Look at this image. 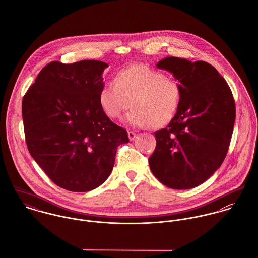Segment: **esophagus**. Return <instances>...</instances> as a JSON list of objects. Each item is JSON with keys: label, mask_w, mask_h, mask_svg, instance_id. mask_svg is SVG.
I'll use <instances>...</instances> for the list:
<instances>
[{"label": "esophagus", "mask_w": 258, "mask_h": 258, "mask_svg": "<svg viewBox=\"0 0 258 258\" xmlns=\"http://www.w3.org/2000/svg\"><path fill=\"white\" fill-rule=\"evenodd\" d=\"M128 137L130 139V141H133L136 138V133L133 131H128Z\"/></svg>", "instance_id": "34e87169"}]
</instances>
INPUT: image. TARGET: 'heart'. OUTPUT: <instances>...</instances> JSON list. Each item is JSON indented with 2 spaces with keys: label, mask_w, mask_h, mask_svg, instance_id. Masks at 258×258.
<instances>
[{
  "label": "heart",
  "mask_w": 258,
  "mask_h": 258,
  "mask_svg": "<svg viewBox=\"0 0 258 258\" xmlns=\"http://www.w3.org/2000/svg\"><path fill=\"white\" fill-rule=\"evenodd\" d=\"M182 100L180 83L162 72L144 64H134L120 71L114 83H104L98 92L102 111L110 119H121L132 127L160 128L175 117Z\"/></svg>",
  "instance_id": "obj_1"
}]
</instances>
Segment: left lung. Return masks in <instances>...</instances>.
Masks as SVG:
<instances>
[{
	"mask_svg": "<svg viewBox=\"0 0 258 258\" xmlns=\"http://www.w3.org/2000/svg\"><path fill=\"white\" fill-rule=\"evenodd\" d=\"M157 68L178 79L182 100L169 125L155 132L157 143L149 158L150 169L171 188H192L206 182L227 154L235 102L224 78L206 61L170 56Z\"/></svg>",
	"mask_w": 258,
	"mask_h": 258,
	"instance_id": "obj_1",
	"label": "left lung"
}]
</instances>
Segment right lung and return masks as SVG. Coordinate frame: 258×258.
<instances>
[{
    "label": "right lung",
    "instance_id": "add662e5",
    "mask_svg": "<svg viewBox=\"0 0 258 258\" xmlns=\"http://www.w3.org/2000/svg\"><path fill=\"white\" fill-rule=\"evenodd\" d=\"M107 63L52 61L38 74L22 102L27 146L47 177L64 189L83 192L109 177L117 148L129 142L98 101Z\"/></svg>",
    "mask_w": 258,
    "mask_h": 258
}]
</instances>
